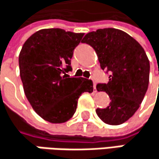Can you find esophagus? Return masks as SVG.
<instances>
[{
    "mask_svg": "<svg viewBox=\"0 0 159 159\" xmlns=\"http://www.w3.org/2000/svg\"><path fill=\"white\" fill-rule=\"evenodd\" d=\"M93 88L95 89V91L97 90V89H96V82H95V81H93Z\"/></svg>",
    "mask_w": 159,
    "mask_h": 159,
    "instance_id": "1",
    "label": "esophagus"
}]
</instances>
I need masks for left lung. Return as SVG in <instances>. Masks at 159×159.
<instances>
[{
	"label": "left lung",
	"mask_w": 159,
	"mask_h": 159,
	"mask_svg": "<svg viewBox=\"0 0 159 159\" xmlns=\"http://www.w3.org/2000/svg\"><path fill=\"white\" fill-rule=\"evenodd\" d=\"M82 43L92 47L102 70L110 73L108 83H99L98 91H106L111 102L96 110L100 119L118 125L138 110L148 90L150 65L141 45L124 31L114 28L88 33Z\"/></svg>",
	"instance_id": "obj_1"
}]
</instances>
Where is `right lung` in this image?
<instances>
[{
    "label": "right lung",
    "mask_w": 159,
    "mask_h": 159,
    "mask_svg": "<svg viewBox=\"0 0 159 159\" xmlns=\"http://www.w3.org/2000/svg\"><path fill=\"white\" fill-rule=\"evenodd\" d=\"M84 34L48 28L35 32L19 55L20 76L25 96L35 112L53 124L73 116L78 99L92 92L93 83L84 78H69L73 51Z\"/></svg>",
    "instance_id": "1"
}]
</instances>
